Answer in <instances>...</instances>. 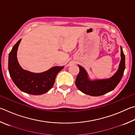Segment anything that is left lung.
Instances as JSON below:
<instances>
[{
    "mask_svg": "<svg viewBox=\"0 0 135 135\" xmlns=\"http://www.w3.org/2000/svg\"><path fill=\"white\" fill-rule=\"evenodd\" d=\"M121 49V61L117 72L109 79L91 81L87 73L81 66L78 65L80 71L75 80V85L81 91L91 96H99L106 94L115 89L123 77L125 69V56Z\"/></svg>",
    "mask_w": 135,
    "mask_h": 135,
    "instance_id": "obj_1",
    "label": "left lung"
}]
</instances>
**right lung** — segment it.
<instances>
[{
  "mask_svg": "<svg viewBox=\"0 0 135 135\" xmlns=\"http://www.w3.org/2000/svg\"><path fill=\"white\" fill-rule=\"evenodd\" d=\"M21 41L16 42L9 53L8 70L10 76L22 91L32 95L44 94L52 89L56 75L64 67H54L41 73H33L23 70L19 64L16 57Z\"/></svg>",
  "mask_w": 135,
  "mask_h": 135,
  "instance_id": "add662e5",
  "label": "right lung"
}]
</instances>
